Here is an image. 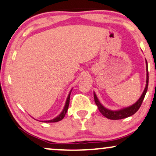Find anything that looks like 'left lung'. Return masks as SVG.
I'll list each match as a JSON object with an SVG mask.
<instances>
[{
    "instance_id": "obj_1",
    "label": "left lung",
    "mask_w": 156,
    "mask_h": 156,
    "mask_svg": "<svg viewBox=\"0 0 156 156\" xmlns=\"http://www.w3.org/2000/svg\"><path fill=\"white\" fill-rule=\"evenodd\" d=\"M146 64H147V80H146L145 89H144V92H143L142 94H141V98H139L136 103H134L133 105H130L129 107H127V108H122L119 111L108 110V109L105 108L104 106H103V105H101V103H100V101H98V98H97L95 93H94V102H95L96 105H98L99 111L101 112V114L104 116V117L108 118V119H113V120H116V119H124V118L130 117V116L133 115V114H135V113L139 110V108H140L141 103H142L143 100H144V97H145V94L148 88L149 76H148V68H147V60H146Z\"/></svg>"
}]
</instances>
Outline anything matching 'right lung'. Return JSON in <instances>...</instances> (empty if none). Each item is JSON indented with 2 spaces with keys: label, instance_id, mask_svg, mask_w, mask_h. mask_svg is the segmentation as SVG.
<instances>
[{
  "label": "right lung",
  "instance_id": "obj_1",
  "mask_svg": "<svg viewBox=\"0 0 156 156\" xmlns=\"http://www.w3.org/2000/svg\"><path fill=\"white\" fill-rule=\"evenodd\" d=\"M70 93L71 92H69V95L67 97V101H66V103H65V105H64V108L63 109V111H62V112L57 117L54 118L53 119H51V120H48V121H44V122H57L58 121H61L62 119L64 117V116H65L66 113L67 112V109H68V107H69V98H70Z\"/></svg>",
  "mask_w": 156,
  "mask_h": 156
}]
</instances>
